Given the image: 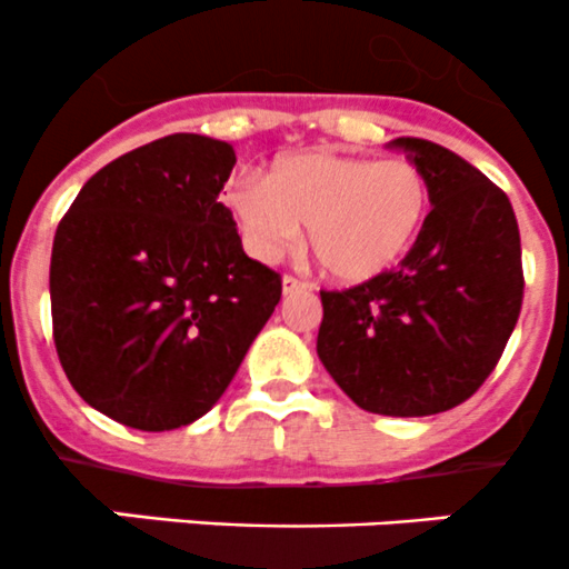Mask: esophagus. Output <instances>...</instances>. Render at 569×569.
Returning <instances> with one entry per match:
<instances>
[{
    "instance_id": "1",
    "label": "esophagus",
    "mask_w": 569,
    "mask_h": 569,
    "mask_svg": "<svg viewBox=\"0 0 569 569\" xmlns=\"http://www.w3.org/2000/svg\"><path fill=\"white\" fill-rule=\"evenodd\" d=\"M301 290H307V284H303L301 279H296V277H284L282 279V292H284V296H290V292H301Z\"/></svg>"
}]
</instances>
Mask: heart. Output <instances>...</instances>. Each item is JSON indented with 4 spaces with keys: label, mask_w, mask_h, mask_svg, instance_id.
<instances>
[{
    "label": "heart",
    "mask_w": 569,
    "mask_h": 569,
    "mask_svg": "<svg viewBox=\"0 0 569 569\" xmlns=\"http://www.w3.org/2000/svg\"><path fill=\"white\" fill-rule=\"evenodd\" d=\"M223 201L257 260H279L307 227L320 271L331 282L365 284L409 254L429 218L431 190L412 160L309 149L279 157L268 182L238 177Z\"/></svg>",
    "instance_id": "obj_1"
}]
</instances>
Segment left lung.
I'll return each instance as SVG.
<instances>
[{"instance_id":"8db88e82","label":"left lung","mask_w":569,"mask_h":569,"mask_svg":"<svg viewBox=\"0 0 569 569\" xmlns=\"http://www.w3.org/2000/svg\"><path fill=\"white\" fill-rule=\"evenodd\" d=\"M423 168L431 212L396 271L320 290L318 357L365 412L423 418L459 407L498 365L522 307L515 210L440 143L396 138Z\"/></svg>"}]
</instances>
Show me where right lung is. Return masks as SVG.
<instances>
[{"label":"right lung","instance_id":"1","mask_svg":"<svg viewBox=\"0 0 569 569\" xmlns=\"http://www.w3.org/2000/svg\"><path fill=\"white\" fill-rule=\"evenodd\" d=\"M234 149L177 132L96 171L54 232L60 365L107 418L140 431L199 420L282 298L218 201Z\"/></svg>","mask_w":569,"mask_h":569}]
</instances>
